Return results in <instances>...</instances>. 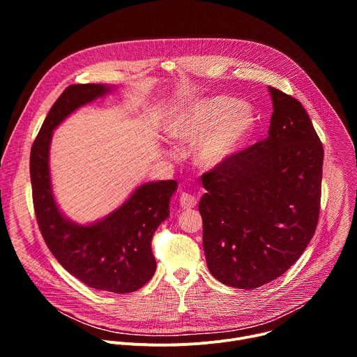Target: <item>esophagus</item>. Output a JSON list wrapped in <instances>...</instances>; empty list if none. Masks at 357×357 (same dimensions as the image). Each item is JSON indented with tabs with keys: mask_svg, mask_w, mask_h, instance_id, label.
<instances>
[{
	"mask_svg": "<svg viewBox=\"0 0 357 357\" xmlns=\"http://www.w3.org/2000/svg\"><path fill=\"white\" fill-rule=\"evenodd\" d=\"M196 203H197V200H196V197L193 195L186 193V192L181 193V196H179V205H181L182 209H192V208L196 206Z\"/></svg>",
	"mask_w": 357,
	"mask_h": 357,
	"instance_id": "34e87169",
	"label": "esophagus"
}]
</instances>
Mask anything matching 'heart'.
Returning a JSON list of instances; mask_svg holds the SVG:
<instances>
[{"mask_svg": "<svg viewBox=\"0 0 357 357\" xmlns=\"http://www.w3.org/2000/svg\"><path fill=\"white\" fill-rule=\"evenodd\" d=\"M254 127V113L230 97L203 98L182 110L168 126L171 138L192 142L196 164L213 169L229 161L240 149Z\"/></svg>", "mask_w": 357, "mask_h": 357, "instance_id": "heart-1", "label": "heart"}]
</instances>
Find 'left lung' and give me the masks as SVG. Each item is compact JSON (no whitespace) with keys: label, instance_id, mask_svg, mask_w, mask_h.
<instances>
[{"label":"left lung","instance_id":"1","mask_svg":"<svg viewBox=\"0 0 357 357\" xmlns=\"http://www.w3.org/2000/svg\"><path fill=\"white\" fill-rule=\"evenodd\" d=\"M268 137L202 175L203 250L220 282L259 288L282 275L318 225L324 146L299 101L268 87Z\"/></svg>","mask_w":357,"mask_h":357}]
</instances>
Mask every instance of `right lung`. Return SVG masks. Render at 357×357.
Segmentation results:
<instances>
[{
	"label": "right lung",
	"instance_id": "obj_1",
	"mask_svg": "<svg viewBox=\"0 0 357 357\" xmlns=\"http://www.w3.org/2000/svg\"><path fill=\"white\" fill-rule=\"evenodd\" d=\"M113 90L106 84H72L49 110L31 149L33 209L50 252L73 277L90 288L114 294L134 292L155 273L151 240L169 216L176 181L138 186L123 205L105 219L77 225L59 211L49 174V146L54 130L75 110Z\"/></svg>",
	"mask_w": 357,
	"mask_h": 357
}]
</instances>
